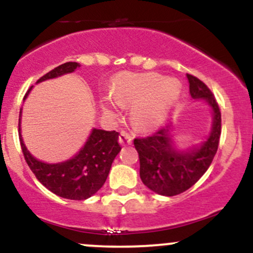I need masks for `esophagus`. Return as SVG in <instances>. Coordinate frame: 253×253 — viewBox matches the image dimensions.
Wrapping results in <instances>:
<instances>
[{
	"label": "esophagus",
	"mask_w": 253,
	"mask_h": 253,
	"mask_svg": "<svg viewBox=\"0 0 253 253\" xmlns=\"http://www.w3.org/2000/svg\"><path fill=\"white\" fill-rule=\"evenodd\" d=\"M119 142L122 145H128L132 143V136L126 131H122L119 136Z\"/></svg>",
	"instance_id": "34e87169"
}]
</instances>
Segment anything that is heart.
Instances as JSON below:
<instances>
[{
    "label": "heart",
    "instance_id": "obj_1",
    "mask_svg": "<svg viewBox=\"0 0 253 253\" xmlns=\"http://www.w3.org/2000/svg\"><path fill=\"white\" fill-rule=\"evenodd\" d=\"M110 94L120 105L133 104L131 116L142 128H150L164 120L180 94V84L157 73H121L111 84ZM111 111L109 103L104 104Z\"/></svg>",
    "mask_w": 253,
    "mask_h": 253
}]
</instances>
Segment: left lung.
I'll use <instances>...</instances> for the list:
<instances>
[{
  "instance_id": "left-lung-1",
  "label": "left lung",
  "mask_w": 253,
  "mask_h": 253,
  "mask_svg": "<svg viewBox=\"0 0 253 253\" xmlns=\"http://www.w3.org/2000/svg\"><path fill=\"white\" fill-rule=\"evenodd\" d=\"M193 99H206L213 110V128L202 147L191 152H177L171 147L169 127L152 136L134 138L138 152L139 175L145 186L162 196H176L192 187L211 167L218 150L221 133V114L211 89L201 79L188 75Z\"/></svg>"
}]
</instances>
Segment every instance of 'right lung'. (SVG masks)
I'll list each match as a JSON object with an SVG mask.
<instances>
[{
    "label": "right lung",
    "mask_w": 253,
    "mask_h": 253,
    "mask_svg": "<svg viewBox=\"0 0 253 253\" xmlns=\"http://www.w3.org/2000/svg\"><path fill=\"white\" fill-rule=\"evenodd\" d=\"M79 66L77 62H66L40 77L38 82L71 73ZM20 114L22 111L19 112V124ZM19 141L25 162L35 177L55 195L73 201L86 200L103 187L112 162L121 150L119 132L94 128L85 145L75 158L60 164H46L35 159L27 150L20 136V125Z\"/></svg>",
    "instance_id": "obj_1"
}]
</instances>
